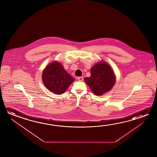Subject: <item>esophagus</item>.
Listing matches in <instances>:
<instances>
[{
  "instance_id": "34e87169",
  "label": "esophagus",
  "mask_w": 157,
  "mask_h": 157,
  "mask_svg": "<svg viewBox=\"0 0 157 157\" xmlns=\"http://www.w3.org/2000/svg\"><path fill=\"white\" fill-rule=\"evenodd\" d=\"M77 80L79 81H83V78L82 77H77Z\"/></svg>"
}]
</instances>
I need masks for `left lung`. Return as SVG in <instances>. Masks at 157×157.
<instances>
[{"label":"left lung","mask_w":157,"mask_h":157,"mask_svg":"<svg viewBox=\"0 0 157 157\" xmlns=\"http://www.w3.org/2000/svg\"><path fill=\"white\" fill-rule=\"evenodd\" d=\"M91 76L85 78V81L96 95H102L108 92L116 82L113 71L105 62L95 64L90 70Z\"/></svg>","instance_id":"obj_1"}]
</instances>
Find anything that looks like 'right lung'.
Segmentation results:
<instances>
[{
    "label": "right lung",
    "instance_id": "add662e5",
    "mask_svg": "<svg viewBox=\"0 0 157 157\" xmlns=\"http://www.w3.org/2000/svg\"><path fill=\"white\" fill-rule=\"evenodd\" d=\"M42 80L48 90L60 95L65 92L75 78L67 73L59 62L55 61L45 67L42 74Z\"/></svg>",
    "mask_w": 157,
    "mask_h": 157
}]
</instances>
